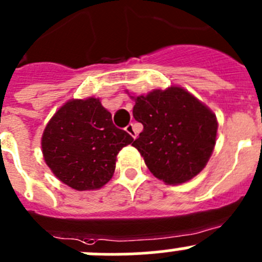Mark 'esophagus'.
Returning <instances> with one entry per match:
<instances>
[{
  "instance_id": "1",
  "label": "esophagus",
  "mask_w": 262,
  "mask_h": 262,
  "mask_svg": "<svg viewBox=\"0 0 262 262\" xmlns=\"http://www.w3.org/2000/svg\"><path fill=\"white\" fill-rule=\"evenodd\" d=\"M126 131H127L128 134H130L132 137H134V139H136V137H137V131L135 130V126L132 125V123H130V125L126 126Z\"/></svg>"
}]
</instances>
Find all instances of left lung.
<instances>
[{"mask_svg": "<svg viewBox=\"0 0 262 262\" xmlns=\"http://www.w3.org/2000/svg\"><path fill=\"white\" fill-rule=\"evenodd\" d=\"M131 98L132 115L144 126L132 146L154 177L165 185L196 177L215 146L218 120L213 111L177 85Z\"/></svg>", "mask_w": 262, "mask_h": 262, "instance_id": "1", "label": "left lung"}]
</instances>
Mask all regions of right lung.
I'll list each match as a JSON object with an SVG mask.
<instances>
[{
	"mask_svg": "<svg viewBox=\"0 0 262 262\" xmlns=\"http://www.w3.org/2000/svg\"><path fill=\"white\" fill-rule=\"evenodd\" d=\"M134 139L116 127L99 98L71 99L58 108L42 135L46 164L76 191L98 190L110 182L117 154Z\"/></svg>",
	"mask_w": 262,
	"mask_h": 262,
	"instance_id": "1",
	"label": "right lung"
}]
</instances>
